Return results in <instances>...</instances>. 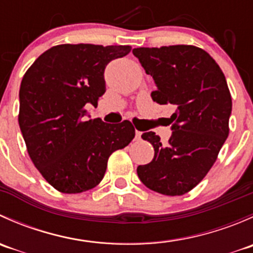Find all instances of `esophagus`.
<instances>
[{
    "mask_svg": "<svg viewBox=\"0 0 253 253\" xmlns=\"http://www.w3.org/2000/svg\"><path fill=\"white\" fill-rule=\"evenodd\" d=\"M141 136H142V132L136 131V141H139V139H141Z\"/></svg>",
    "mask_w": 253,
    "mask_h": 253,
    "instance_id": "1",
    "label": "esophagus"
}]
</instances>
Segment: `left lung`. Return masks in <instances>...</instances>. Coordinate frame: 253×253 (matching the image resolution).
<instances>
[{"instance_id":"8db88e82","label":"left lung","mask_w":253,"mask_h":253,"mask_svg":"<svg viewBox=\"0 0 253 253\" xmlns=\"http://www.w3.org/2000/svg\"><path fill=\"white\" fill-rule=\"evenodd\" d=\"M154 79L152 99L171 104V137L162 143L148 131L142 138L154 147V158L139 165V180L150 190L181 196L208 174L229 134L231 95L223 71L208 52L192 45L132 50Z\"/></svg>"}]
</instances>
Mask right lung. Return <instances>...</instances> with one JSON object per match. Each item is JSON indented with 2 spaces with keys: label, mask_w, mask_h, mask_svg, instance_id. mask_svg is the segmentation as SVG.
<instances>
[{
  "label": "right lung",
  "mask_w": 253,
  "mask_h": 253,
  "mask_svg": "<svg viewBox=\"0 0 253 253\" xmlns=\"http://www.w3.org/2000/svg\"><path fill=\"white\" fill-rule=\"evenodd\" d=\"M128 45L63 44L48 48L25 72L19 89V122L28 153L42 177L63 193L99 185L109 157L134 138L129 121L86 119V104L105 93L104 71L126 56Z\"/></svg>",
  "instance_id": "1"
}]
</instances>
